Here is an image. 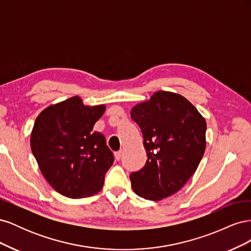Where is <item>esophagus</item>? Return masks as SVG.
<instances>
[{
  "label": "esophagus",
  "instance_id": "1",
  "mask_svg": "<svg viewBox=\"0 0 251 251\" xmlns=\"http://www.w3.org/2000/svg\"><path fill=\"white\" fill-rule=\"evenodd\" d=\"M121 156H123V151H118L115 153V159L117 161H119L121 159Z\"/></svg>",
  "mask_w": 251,
  "mask_h": 251
}]
</instances>
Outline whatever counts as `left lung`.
<instances>
[{
	"mask_svg": "<svg viewBox=\"0 0 251 251\" xmlns=\"http://www.w3.org/2000/svg\"><path fill=\"white\" fill-rule=\"evenodd\" d=\"M131 117L142 132L148 156L146 165L130 175L133 191L151 201L177 193L204 155L206 121L185 97L166 91L136 104Z\"/></svg>",
	"mask_w": 251,
	"mask_h": 251,
	"instance_id": "8db88e82",
	"label": "left lung"
}]
</instances>
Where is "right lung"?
<instances>
[{"label": "right lung", "instance_id": "1", "mask_svg": "<svg viewBox=\"0 0 251 251\" xmlns=\"http://www.w3.org/2000/svg\"><path fill=\"white\" fill-rule=\"evenodd\" d=\"M104 110L103 104L89 107L74 96L50 105L36 117L31 151L45 179L68 198L97 194L114 162L104 136L93 131Z\"/></svg>", "mask_w": 251, "mask_h": 251}]
</instances>
